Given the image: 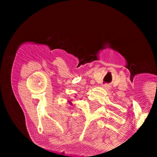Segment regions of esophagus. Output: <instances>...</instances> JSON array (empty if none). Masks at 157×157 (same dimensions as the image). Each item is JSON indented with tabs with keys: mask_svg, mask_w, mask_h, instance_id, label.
Segmentation results:
<instances>
[{
	"mask_svg": "<svg viewBox=\"0 0 157 157\" xmlns=\"http://www.w3.org/2000/svg\"><path fill=\"white\" fill-rule=\"evenodd\" d=\"M103 86V88H105V89H107V88H109V86L107 85V84H104L103 86Z\"/></svg>",
	"mask_w": 157,
	"mask_h": 157,
	"instance_id": "1",
	"label": "esophagus"
}]
</instances>
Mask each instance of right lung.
<instances>
[{"instance_id":"obj_1","label":"right lung","mask_w":157,"mask_h":157,"mask_svg":"<svg viewBox=\"0 0 157 157\" xmlns=\"http://www.w3.org/2000/svg\"><path fill=\"white\" fill-rule=\"evenodd\" d=\"M68 102H69V104H70V105H72V103L71 102V101H68Z\"/></svg>"}]
</instances>
